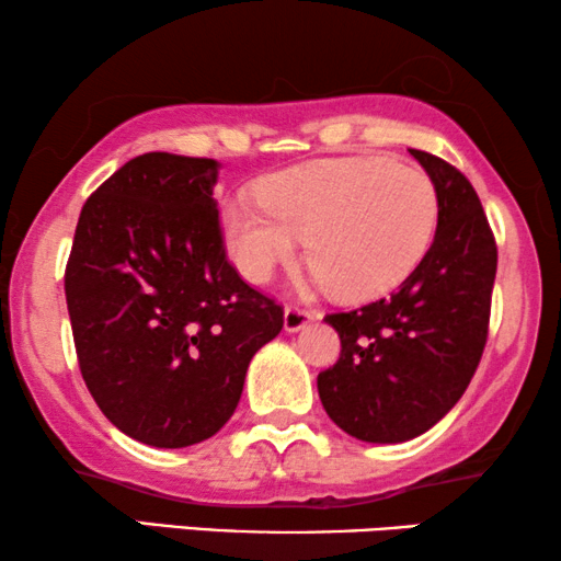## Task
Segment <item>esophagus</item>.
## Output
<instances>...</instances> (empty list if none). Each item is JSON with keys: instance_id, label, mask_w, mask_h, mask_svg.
<instances>
[{"instance_id": "obj_1", "label": "esophagus", "mask_w": 561, "mask_h": 561, "mask_svg": "<svg viewBox=\"0 0 561 561\" xmlns=\"http://www.w3.org/2000/svg\"><path fill=\"white\" fill-rule=\"evenodd\" d=\"M311 319H313L311 309H304V306L290 304V306H286V313H283V327H286V332H301V329L309 324Z\"/></svg>"}]
</instances>
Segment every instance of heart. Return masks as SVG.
<instances>
[{"mask_svg":"<svg viewBox=\"0 0 561 561\" xmlns=\"http://www.w3.org/2000/svg\"><path fill=\"white\" fill-rule=\"evenodd\" d=\"M257 196L229 204L221 217L237 271L265 283L294 260L306 237L317 280L342 301L396 288L426 255L439 214L432 179L382 156L288 168L260 183Z\"/></svg>","mask_w":561,"mask_h":561,"instance_id":"1","label":"heart"}]
</instances>
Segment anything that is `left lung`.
Segmentation results:
<instances>
[{
    "instance_id": "obj_1",
    "label": "left lung",
    "mask_w": 561,
    "mask_h": 561,
    "mask_svg": "<svg viewBox=\"0 0 561 561\" xmlns=\"http://www.w3.org/2000/svg\"><path fill=\"white\" fill-rule=\"evenodd\" d=\"M434 183L432 248L388 298L327 313L342 342L317 386L329 419L363 442L398 444L447 416L488 342L497 248L472 183L447 160L411 150Z\"/></svg>"
}]
</instances>
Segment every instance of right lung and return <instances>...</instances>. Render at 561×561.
<instances>
[{"label":"right lung","instance_id":"obj_1","mask_svg":"<svg viewBox=\"0 0 561 561\" xmlns=\"http://www.w3.org/2000/svg\"><path fill=\"white\" fill-rule=\"evenodd\" d=\"M219 163L173 152L127 160L83 204L66 263V304L89 393L150 447L209 439L240 403L283 306L227 260Z\"/></svg>","mask_w":561,"mask_h":561}]
</instances>
